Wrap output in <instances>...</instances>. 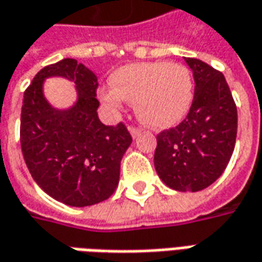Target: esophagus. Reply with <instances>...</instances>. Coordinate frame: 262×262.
<instances>
[{
	"label": "esophagus",
	"instance_id": "34e87169",
	"mask_svg": "<svg viewBox=\"0 0 262 262\" xmlns=\"http://www.w3.org/2000/svg\"><path fill=\"white\" fill-rule=\"evenodd\" d=\"M129 132H130V135L133 139L139 137L140 136V133H142V130H140V129H137V127H129Z\"/></svg>",
	"mask_w": 262,
	"mask_h": 262
}]
</instances>
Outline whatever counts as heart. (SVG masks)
Wrapping results in <instances>:
<instances>
[{
    "label": "heart",
    "instance_id": "heart-1",
    "mask_svg": "<svg viewBox=\"0 0 262 262\" xmlns=\"http://www.w3.org/2000/svg\"><path fill=\"white\" fill-rule=\"evenodd\" d=\"M100 100L111 109H123L127 100L136 103L144 125L167 129L180 123L191 107L194 83L187 68L170 62H136L119 68L112 85L103 88Z\"/></svg>",
    "mask_w": 262,
    "mask_h": 262
}]
</instances>
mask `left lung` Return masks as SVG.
<instances>
[{
    "label": "left lung",
    "instance_id": "left-lung-1",
    "mask_svg": "<svg viewBox=\"0 0 262 262\" xmlns=\"http://www.w3.org/2000/svg\"><path fill=\"white\" fill-rule=\"evenodd\" d=\"M194 99L179 126L157 136L155 167L167 187L200 191L226 170L237 137V107L224 75L194 58Z\"/></svg>",
    "mask_w": 262,
    "mask_h": 262
}]
</instances>
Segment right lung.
Masks as SVG:
<instances>
[{
  "instance_id": "right-lung-1",
  "label": "right lung",
  "mask_w": 262,
  "mask_h": 262,
  "mask_svg": "<svg viewBox=\"0 0 262 262\" xmlns=\"http://www.w3.org/2000/svg\"><path fill=\"white\" fill-rule=\"evenodd\" d=\"M49 77L74 82V105L59 110L49 103L43 85ZM96 88L91 69L65 58L41 69L24 93L21 147L27 167L47 194L72 207L98 204L115 193L120 160L132 143L123 123L99 120Z\"/></svg>"
}]
</instances>
